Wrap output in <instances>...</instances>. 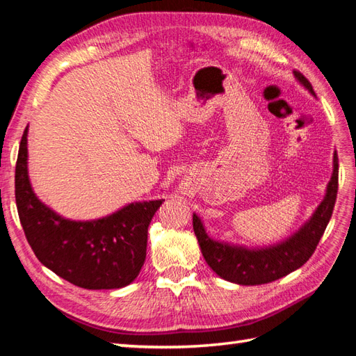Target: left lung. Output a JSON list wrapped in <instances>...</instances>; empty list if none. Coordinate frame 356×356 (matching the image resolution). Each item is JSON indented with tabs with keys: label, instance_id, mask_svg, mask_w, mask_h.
<instances>
[{
	"label": "left lung",
	"instance_id": "obj_1",
	"mask_svg": "<svg viewBox=\"0 0 356 356\" xmlns=\"http://www.w3.org/2000/svg\"><path fill=\"white\" fill-rule=\"evenodd\" d=\"M296 81L311 96H315L309 81L294 71ZM338 192V156L334 154L332 175L326 186L323 201L317 205L309 219L286 239L266 247H247L211 238L201 216L193 213V232L198 239L205 262L219 277L238 285H264L285 277L305 265L325 233L332 216Z\"/></svg>",
	"mask_w": 356,
	"mask_h": 356
}]
</instances>
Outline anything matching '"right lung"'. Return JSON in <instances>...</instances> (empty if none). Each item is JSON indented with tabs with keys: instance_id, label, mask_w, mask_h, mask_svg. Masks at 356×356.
Returning <instances> with one entry per match:
<instances>
[{
	"instance_id": "obj_1",
	"label": "right lung",
	"mask_w": 356,
	"mask_h": 356,
	"mask_svg": "<svg viewBox=\"0 0 356 356\" xmlns=\"http://www.w3.org/2000/svg\"><path fill=\"white\" fill-rule=\"evenodd\" d=\"M27 136L29 126L15 169V198L24 233L39 262L85 289L128 286L145 264L147 227L164 200L129 202L97 219L62 216L31 187Z\"/></svg>"
}]
</instances>
